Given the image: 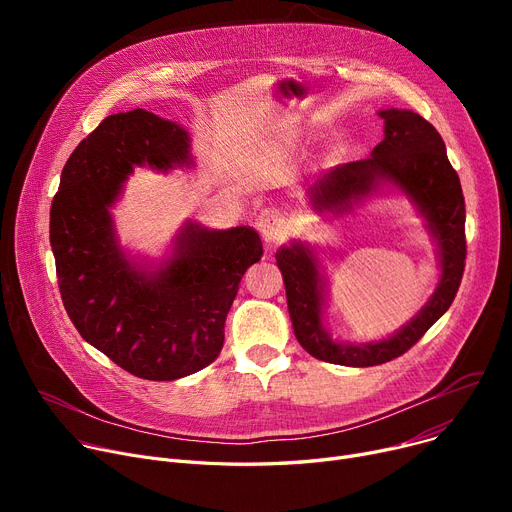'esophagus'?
<instances>
[{
  "mask_svg": "<svg viewBox=\"0 0 512 512\" xmlns=\"http://www.w3.org/2000/svg\"><path fill=\"white\" fill-rule=\"evenodd\" d=\"M257 226H259L261 236L267 242H276L284 234V230H286V220H284V215H282L280 209L270 207V209H263L259 213Z\"/></svg>",
  "mask_w": 512,
  "mask_h": 512,
  "instance_id": "esophagus-1",
  "label": "esophagus"
}]
</instances>
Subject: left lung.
Segmentation results:
<instances>
[{
  "instance_id": "8db88e82",
  "label": "left lung",
  "mask_w": 512,
  "mask_h": 512,
  "mask_svg": "<svg viewBox=\"0 0 512 512\" xmlns=\"http://www.w3.org/2000/svg\"><path fill=\"white\" fill-rule=\"evenodd\" d=\"M380 116L386 124L384 141L369 157L348 161L317 178L309 199L319 213L344 211L378 191L382 182L398 186L419 207L438 242L442 276L432 299L394 336L365 344L336 342L321 319L326 284L315 253L301 242L282 247L276 263L286 286L294 336L311 357L334 365L371 367L405 355L448 311L465 272V197L440 132L409 110H382Z\"/></svg>"
}]
</instances>
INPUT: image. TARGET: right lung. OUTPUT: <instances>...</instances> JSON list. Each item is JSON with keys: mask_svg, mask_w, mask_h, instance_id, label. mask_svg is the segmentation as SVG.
Instances as JSON below:
<instances>
[{"mask_svg": "<svg viewBox=\"0 0 512 512\" xmlns=\"http://www.w3.org/2000/svg\"><path fill=\"white\" fill-rule=\"evenodd\" d=\"M191 139L147 110L107 116L68 157L49 240L68 317L89 344L143 380L172 382L218 359L240 278L263 255L249 226L188 222L174 255L149 272L126 259L110 207L134 166L193 164Z\"/></svg>", "mask_w": 512, "mask_h": 512, "instance_id": "add662e5", "label": "right lung"}]
</instances>
